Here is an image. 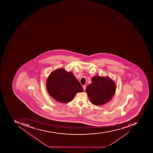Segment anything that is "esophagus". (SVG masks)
I'll use <instances>...</instances> for the list:
<instances>
[{"instance_id":"esophagus-1","label":"esophagus","mask_w":153,"mask_h":153,"mask_svg":"<svg viewBox=\"0 0 153 153\" xmlns=\"http://www.w3.org/2000/svg\"><path fill=\"white\" fill-rule=\"evenodd\" d=\"M86 85H83V88L84 91H85V89H86Z\"/></svg>"}]
</instances>
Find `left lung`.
Wrapping results in <instances>:
<instances>
[{
    "label": "left lung",
    "instance_id": "obj_1",
    "mask_svg": "<svg viewBox=\"0 0 153 153\" xmlns=\"http://www.w3.org/2000/svg\"><path fill=\"white\" fill-rule=\"evenodd\" d=\"M91 103L97 106L103 105L112 99L116 91L114 81L108 77L95 76L86 89Z\"/></svg>",
    "mask_w": 153,
    "mask_h": 153
}]
</instances>
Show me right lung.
Segmentation results:
<instances>
[{
  "instance_id": "add662e5",
  "label": "right lung",
  "mask_w": 153,
  "mask_h": 153,
  "mask_svg": "<svg viewBox=\"0 0 153 153\" xmlns=\"http://www.w3.org/2000/svg\"><path fill=\"white\" fill-rule=\"evenodd\" d=\"M47 89L54 99L62 103H68L78 92H82V87L74 74L63 68L56 70L47 79Z\"/></svg>"
}]
</instances>
